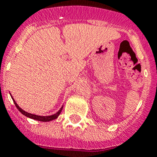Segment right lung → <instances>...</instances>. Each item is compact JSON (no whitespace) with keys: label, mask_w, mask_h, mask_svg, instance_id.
<instances>
[{"label":"right lung","mask_w":157,"mask_h":157,"mask_svg":"<svg viewBox=\"0 0 157 157\" xmlns=\"http://www.w3.org/2000/svg\"><path fill=\"white\" fill-rule=\"evenodd\" d=\"M11 96V98H13V97H12V95ZM13 103H14V105L16 106V107L18 108V110L19 111V112L22 113L23 115H24V116H26L27 117H29V118H31V119H33V120H36V121H45V122H47V121H53V120H55L57 118V117H59V114L61 113L62 112V109H63V105L62 106L61 108L58 111V112L55 113V114H53L51 115V116H38V115H35V114H32V113H29V112H25L24 110H23L22 108H21L19 106H18V104H17V103L15 102V100L13 98Z\"/></svg>","instance_id":"add662e5"}]
</instances>
